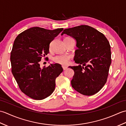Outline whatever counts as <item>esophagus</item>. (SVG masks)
<instances>
[{
  "instance_id": "esophagus-1",
  "label": "esophagus",
  "mask_w": 126,
  "mask_h": 126,
  "mask_svg": "<svg viewBox=\"0 0 126 126\" xmlns=\"http://www.w3.org/2000/svg\"><path fill=\"white\" fill-rule=\"evenodd\" d=\"M62 68H63V70H66V69H67V67H66V66H62Z\"/></svg>"
}]
</instances>
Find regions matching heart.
I'll list each match as a JSON object with an SVG mask.
<instances>
[{
    "instance_id": "b5f03b06",
    "label": "heart",
    "mask_w": 126,
    "mask_h": 126,
    "mask_svg": "<svg viewBox=\"0 0 126 126\" xmlns=\"http://www.w3.org/2000/svg\"><path fill=\"white\" fill-rule=\"evenodd\" d=\"M70 58V56L68 55H60L56 56L53 57V61L56 63L60 64L61 65H66L68 64Z\"/></svg>"
}]
</instances>
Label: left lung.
<instances>
[{"label":"left lung","mask_w":126,"mask_h":126,"mask_svg":"<svg viewBox=\"0 0 126 126\" xmlns=\"http://www.w3.org/2000/svg\"><path fill=\"white\" fill-rule=\"evenodd\" d=\"M63 34L76 41L77 49L74 60L79 65L69 66L74 71L72 87L82 95H94L106 83L111 64L108 39L96 29L84 25L64 29L61 35Z\"/></svg>","instance_id":"obj_1"}]
</instances>
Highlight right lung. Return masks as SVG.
I'll return each mask as SVG.
<instances>
[{
  "mask_svg": "<svg viewBox=\"0 0 126 126\" xmlns=\"http://www.w3.org/2000/svg\"><path fill=\"white\" fill-rule=\"evenodd\" d=\"M63 30L33 27L16 37L11 52L12 73L21 91L34 100L49 96L55 88L56 79L63 71L60 64L42 68L39 62L49 52L50 43Z\"/></svg>",
  "mask_w": 126,
  "mask_h": 126,
  "instance_id": "right-lung-1",
  "label": "right lung"
}]
</instances>
